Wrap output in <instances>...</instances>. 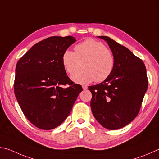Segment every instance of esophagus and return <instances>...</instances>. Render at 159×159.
<instances>
[{"label": "esophagus", "instance_id": "1", "mask_svg": "<svg viewBox=\"0 0 159 159\" xmlns=\"http://www.w3.org/2000/svg\"><path fill=\"white\" fill-rule=\"evenodd\" d=\"M82 88L83 90H86L88 88V86L87 85H82Z\"/></svg>", "mask_w": 159, "mask_h": 159}]
</instances>
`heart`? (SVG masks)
<instances>
[{"mask_svg":"<svg viewBox=\"0 0 159 159\" xmlns=\"http://www.w3.org/2000/svg\"><path fill=\"white\" fill-rule=\"evenodd\" d=\"M62 63L69 74H74L81 64L83 69L72 76L74 81L87 84L95 80L102 82L111 76L115 66V59L103 43L87 39L74 47V52L66 50Z\"/></svg>","mask_w":159,"mask_h":159,"instance_id":"1","label":"heart"}]
</instances>
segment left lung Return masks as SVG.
<instances>
[{"label": "left lung", "instance_id": "8db88e82", "mask_svg": "<svg viewBox=\"0 0 159 159\" xmlns=\"http://www.w3.org/2000/svg\"><path fill=\"white\" fill-rule=\"evenodd\" d=\"M105 41L115 59L108 79L89 86L90 107L95 119L104 128L117 130L133 121L138 114L148 87L146 67L131 51L108 36Z\"/></svg>", "mask_w": 159, "mask_h": 159}]
</instances>
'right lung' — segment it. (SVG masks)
I'll use <instances>...</instances> for the list:
<instances>
[{
	"label": "right lung",
	"instance_id": "obj_1",
	"mask_svg": "<svg viewBox=\"0 0 159 159\" xmlns=\"http://www.w3.org/2000/svg\"><path fill=\"white\" fill-rule=\"evenodd\" d=\"M76 41L69 36L49 37L33 45L17 61L15 97L26 118L40 129L51 130L61 124L83 90L67 76L62 63L64 52Z\"/></svg>",
	"mask_w": 159,
	"mask_h": 159
}]
</instances>
